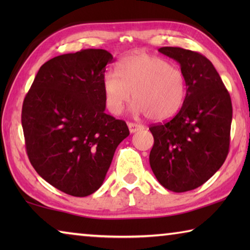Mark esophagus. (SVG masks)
I'll list each match as a JSON object with an SVG mask.
<instances>
[{
  "label": "esophagus",
  "instance_id": "esophagus-1",
  "mask_svg": "<svg viewBox=\"0 0 250 250\" xmlns=\"http://www.w3.org/2000/svg\"><path fill=\"white\" fill-rule=\"evenodd\" d=\"M128 126H129V130H130L131 133H134V132H137V131H139V130L145 129V125H138V124H133V122H129Z\"/></svg>",
  "mask_w": 250,
  "mask_h": 250
}]
</instances>
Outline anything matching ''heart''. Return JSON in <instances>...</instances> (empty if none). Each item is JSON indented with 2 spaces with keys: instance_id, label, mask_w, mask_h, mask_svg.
I'll return each mask as SVG.
<instances>
[{
  "instance_id": "b5f03b06",
  "label": "heart",
  "mask_w": 250,
  "mask_h": 250,
  "mask_svg": "<svg viewBox=\"0 0 250 250\" xmlns=\"http://www.w3.org/2000/svg\"><path fill=\"white\" fill-rule=\"evenodd\" d=\"M188 84L183 71L166 59L147 54L129 55L118 62L116 71H108L103 79L105 105L119 116L134 99L131 110L147 115L152 120H167L183 104Z\"/></svg>"
}]
</instances>
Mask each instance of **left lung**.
<instances>
[{
	"label": "left lung",
	"mask_w": 250,
	"mask_h": 250,
	"mask_svg": "<svg viewBox=\"0 0 250 250\" xmlns=\"http://www.w3.org/2000/svg\"><path fill=\"white\" fill-rule=\"evenodd\" d=\"M159 52L179 62L188 90L175 117L150 126L154 138L150 166L164 188L188 192L208 181L225 162L231 100L217 70L202 54L181 47H161Z\"/></svg>",
	"instance_id": "left-lung-1"
}]
</instances>
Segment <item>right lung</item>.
<instances>
[{"instance_id": "right-lung-1", "label": "right lung", "mask_w": 250, "mask_h": 250, "mask_svg": "<svg viewBox=\"0 0 250 250\" xmlns=\"http://www.w3.org/2000/svg\"><path fill=\"white\" fill-rule=\"evenodd\" d=\"M104 49L64 54L41 67L25 97L22 126L28 159L59 191L84 197L103 185L128 125L104 112Z\"/></svg>"}]
</instances>
